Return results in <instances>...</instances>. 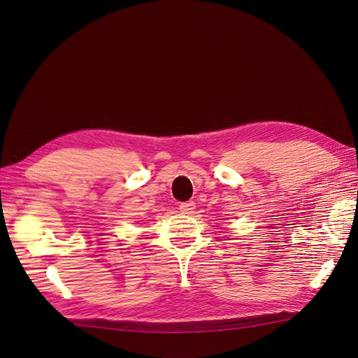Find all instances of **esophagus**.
<instances>
[{"label": "esophagus", "mask_w": 358, "mask_h": 358, "mask_svg": "<svg viewBox=\"0 0 358 358\" xmlns=\"http://www.w3.org/2000/svg\"><path fill=\"white\" fill-rule=\"evenodd\" d=\"M194 208H195L194 201H186V203H181L180 204V210H181L182 213H190Z\"/></svg>", "instance_id": "34e87169"}]
</instances>
